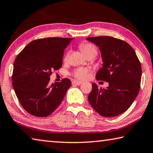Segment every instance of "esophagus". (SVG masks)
<instances>
[{
    "mask_svg": "<svg viewBox=\"0 0 153 153\" xmlns=\"http://www.w3.org/2000/svg\"><path fill=\"white\" fill-rule=\"evenodd\" d=\"M82 82H80V81H76V80H75V81H73L72 82V84L73 85H77V86H79V85H80V84H82Z\"/></svg>",
    "mask_w": 153,
    "mask_h": 153,
    "instance_id": "1",
    "label": "esophagus"
}]
</instances>
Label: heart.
<instances>
[{
    "instance_id": "heart-1",
    "label": "heart",
    "mask_w": 153,
    "mask_h": 153,
    "mask_svg": "<svg viewBox=\"0 0 153 153\" xmlns=\"http://www.w3.org/2000/svg\"><path fill=\"white\" fill-rule=\"evenodd\" d=\"M79 48L82 52V53L86 56L89 55H92V54H95V55L97 54V49L96 48V46L94 45H92V44H82V45L79 46ZM69 54V53H67L66 54V55L65 56V61L68 59ZM88 69H87L86 68H83V67H80V68H77L74 71L73 76L76 77V78L78 79H85L87 78L88 76Z\"/></svg>"
}]
</instances>
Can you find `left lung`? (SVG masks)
Returning <instances> with one entry per match:
<instances>
[{
    "label": "left lung",
    "mask_w": 153,
    "mask_h": 153,
    "mask_svg": "<svg viewBox=\"0 0 153 153\" xmlns=\"http://www.w3.org/2000/svg\"><path fill=\"white\" fill-rule=\"evenodd\" d=\"M101 52L102 67L97 80L108 82L107 88L94 83L88 95L93 108L102 117H115L128 109L138 95L142 77L141 64L128 43L111 36L88 37Z\"/></svg>",
    "instance_id": "obj_1"
}]
</instances>
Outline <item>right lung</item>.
Segmentation results:
<instances>
[{
	"label": "right lung",
	"instance_id": "right-lung-1",
	"mask_svg": "<svg viewBox=\"0 0 153 153\" xmlns=\"http://www.w3.org/2000/svg\"><path fill=\"white\" fill-rule=\"evenodd\" d=\"M73 38H45L30 42L17 56L12 80L23 108L36 117H47L63 100L71 81L49 84L53 70L62 66L64 50Z\"/></svg>",
	"mask_w": 153,
	"mask_h": 153
}]
</instances>
